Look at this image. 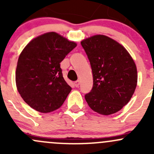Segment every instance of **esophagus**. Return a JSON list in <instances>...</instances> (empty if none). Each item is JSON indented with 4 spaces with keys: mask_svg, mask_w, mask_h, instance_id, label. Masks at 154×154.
<instances>
[{
    "mask_svg": "<svg viewBox=\"0 0 154 154\" xmlns=\"http://www.w3.org/2000/svg\"><path fill=\"white\" fill-rule=\"evenodd\" d=\"M74 86L76 87H79V86H80V81H79V80H77V81L74 82Z\"/></svg>",
    "mask_w": 154,
    "mask_h": 154,
    "instance_id": "1",
    "label": "esophagus"
}]
</instances>
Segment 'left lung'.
<instances>
[{
	"label": "left lung",
	"mask_w": 154,
	"mask_h": 154,
	"mask_svg": "<svg viewBox=\"0 0 154 154\" xmlns=\"http://www.w3.org/2000/svg\"><path fill=\"white\" fill-rule=\"evenodd\" d=\"M91 64V91L85 95L93 111L109 116L120 111L128 103L137 86V68L122 45L104 35L82 40Z\"/></svg>",
	"instance_id": "1"
}]
</instances>
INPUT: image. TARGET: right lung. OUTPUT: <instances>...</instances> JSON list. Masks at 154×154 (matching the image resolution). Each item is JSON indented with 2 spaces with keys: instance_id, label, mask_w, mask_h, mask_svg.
Segmentation results:
<instances>
[{
  "instance_id": "obj_1",
  "label": "right lung",
  "mask_w": 154,
  "mask_h": 154,
  "mask_svg": "<svg viewBox=\"0 0 154 154\" xmlns=\"http://www.w3.org/2000/svg\"><path fill=\"white\" fill-rule=\"evenodd\" d=\"M77 43L55 32L35 37L18 57L15 71L17 89L36 111L48 113L60 108L71 91L63 77L60 63Z\"/></svg>"
}]
</instances>
